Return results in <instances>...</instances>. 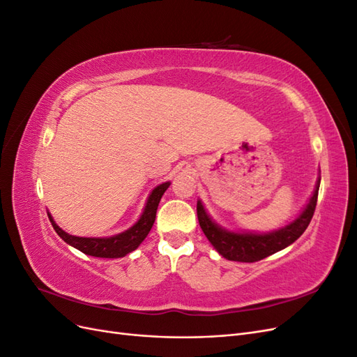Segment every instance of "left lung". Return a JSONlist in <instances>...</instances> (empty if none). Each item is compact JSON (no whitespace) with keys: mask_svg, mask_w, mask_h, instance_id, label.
<instances>
[{"mask_svg":"<svg viewBox=\"0 0 357 357\" xmlns=\"http://www.w3.org/2000/svg\"><path fill=\"white\" fill-rule=\"evenodd\" d=\"M319 186H320V180L317 181L316 190L312 193V197L305 210L302 211V214L295 222H291L290 225L286 226V228L280 231L261 235V234H235V232L220 229L219 226L208 218V214L205 213L202 204L198 201L197 213H198L199 226L202 232L205 234V236L208 238V241L223 257L229 259V261H236V262H257L261 261V259H265L266 256L274 255L275 252L290 245L291 243L296 241L302 234H304L316 210Z\"/></svg>","mask_w":357,"mask_h":357,"instance_id":"left-lung-1","label":"left lung"}]
</instances>
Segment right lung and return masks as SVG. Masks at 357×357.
Returning a JSON list of instances; mask_svg holds the SVG:
<instances>
[{"instance_id":"obj_1","label":"right lung","mask_w":357,"mask_h":357,"mask_svg":"<svg viewBox=\"0 0 357 357\" xmlns=\"http://www.w3.org/2000/svg\"><path fill=\"white\" fill-rule=\"evenodd\" d=\"M168 188H169V181L162 183V185L155 188L153 192L150 193L144 213L142 214L139 220L132 226L131 229H128L119 235L110 236V238H83V236H74L63 232L59 226L53 222L50 215L49 219L52 222L53 229L56 231V234L61 236V238L67 244L77 248V250H80L82 253L95 256V257H109V259L122 257L135 250V248L143 243L150 229H152L156 219V210H158L159 201Z\"/></svg>"}]
</instances>
